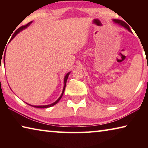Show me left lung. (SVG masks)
I'll list each match as a JSON object with an SVG mask.
<instances>
[{
    "label": "left lung",
    "mask_w": 148,
    "mask_h": 148,
    "mask_svg": "<svg viewBox=\"0 0 148 148\" xmlns=\"http://www.w3.org/2000/svg\"><path fill=\"white\" fill-rule=\"evenodd\" d=\"M114 21L115 22V23H118V24H119V25H121L123 26V27H125V28H126L127 29H128L130 32H132L131 30L130 29L129 26L128 25H127L126 23H125V21H121V20H119V19H114Z\"/></svg>",
    "instance_id": "1"
}]
</instances>
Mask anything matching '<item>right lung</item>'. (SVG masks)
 Masks as SVG:
<instances>
[{"label": "right lung", "mask_w": 148, "mask_h": 148, "mask_svg": "<svg viewBox=\"0 0 148 148\" xmlns=\"http://www.w3.org/2000/svg\"><path fill=\"white\" fill-rule=\"evenodd\" d=\"M31 23H32V21L29 22V23H28L27 25H25L21 26V27H20L19 28L17 29L16 30V32H15L14 33V34L12 35V38H11V39H10V41L12 40V39H13V38H14L15 36H16V35L17 33H19V32L20 31H22V30H23V29L27 28V27H28V26L29 25L31 24ZM5 52H6V51H5ZM4 57H5V53H4ZM69 74H70V72H69L68 74H66V76H65V77H64V87H63V90H62V94H61V97H60L58 99H57L56 102H53V104H49V105H45V106H32L35 107V108H49V107L53 106H54L55 104H56L57 103V102H58L60 101V99H61L62 95H63V93H64V89H65V87H66V81H67V79H68V77H69ZM29 105H30V104H29ZM30 106H31V105H30Z\"/></svg>", "instance_id": "obj_1"}]
</instances>
